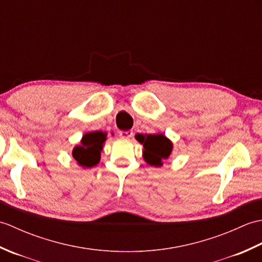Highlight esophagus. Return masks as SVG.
<instances>
[{
  "label": "esophagus",
  "instance_id": "obj_1",
  "mask_svg": "<svg viewBox=\"0 0 262 262\" xmlns=\"http://www.w3.org/2000/svg\"><path fill=\"white\" fill-rule=\"evenodd\" d=\"M119 135L122 138H130L133 136V132L132 130H121V132H119Z\"/></svg>",
  "mask_w": 262,
  "mask_h": 262
}]
</instances>
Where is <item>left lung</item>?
<instances>
[{
	"label": "left lung",
	"mask_w": 262,
	"mask_h": 262,
	"mask_svg": "<svg viewBox=\"0 0 262 262\" xmlns=\"http://www.w3.org/2000/svg\"><path fill=\"white\" fill-rule=\"evenodd\" d=\"M135 138L144 147V160L152 166L162 165V161L170 157L172 147H173L172 142L163 134H137Z\"/></svg>",
	"instance_id": "1"
}]
</instances>
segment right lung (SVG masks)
<instances>
[{
    "mask_svg": "<svg viewBox=\"0 0 262 262\" xmlns=\"http://www.w3.org/2000/svg\"><path fill=\"white\" fill-rule=\"evenodd\" d=\"M105 140H107V134L101 130L86 133L82 137L81 145L73 148L72 155L79 165L83 168H92L99 163Z\"/></svg>",
    "mask_w": 262,
    "mask_h": 262,
    "instance_id": "obj_1",
    "label": "right lung"
}]
</instances>
